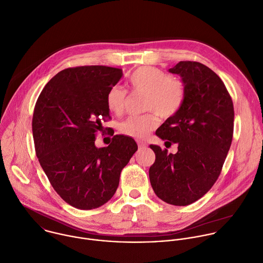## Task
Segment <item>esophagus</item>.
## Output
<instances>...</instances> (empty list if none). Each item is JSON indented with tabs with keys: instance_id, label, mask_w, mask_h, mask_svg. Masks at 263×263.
<instances>
[{
	"instance_id": "1",
	"label": "esophagus",
	"mask_w": 263,
	"mask_h": 263,
	"mask_svg": "<svg viewBox=\"0 0 263 263\" xmlns=\"http://www.w3.org/2000/svg\"><path fill=\"white\" fill-rule=\"evenodd\" d=\"M138 146H139V149H140V150L147 148V144L144 143V142H142V141H138Z\"/></svg>"
}]
</instances>
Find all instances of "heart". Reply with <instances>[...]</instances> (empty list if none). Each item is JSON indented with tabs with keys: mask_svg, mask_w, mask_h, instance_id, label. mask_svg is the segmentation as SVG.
<instances>
[{
	"mask_svg": "<svg viewBox=\"0 0 263 263\" xmlns=\"http://www.w3.org/2000/svg\"><path fill=\"white\" fill-rule=\"evenodd\" d=\"M129 86L134 92L146 93L144 109L149 112L129 116L119 124L120 133L127 137L146 138L158 125V115L165 119L175 116L185 101L184 83L156 67H142L135 71L129 78ZM126 102L127 91L123 87L114 85L108 90L106 105L112 114L121 115Z\"/></svg>",
	"mask_w": 263,
	"mask_h": 263,
	"instance_id": "heart-1",
	"label": "heart"
}]
</instances>
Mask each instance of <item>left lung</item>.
<instances>
[{
	"instance_id": "8db88e82",
	"label": "left lung",
	"mask_w": 263,
	"mask_h": 263,
	"mask_svg": "<svg viewBox=\"0 0 263 263\" xmlns=\"http://www.w3.org/2000/svg\"><path fill=\"white\" fill-rule=\"evenodd\" d=\"M181 76L185 101L181 110L156 130L165 143H178L176 154L150 145L155 162L149 178L155 194L174 205H187L215 184L233 136V104L220 77L206 66L184 61L168 70Z\"/></svg>"
}]
</instances>
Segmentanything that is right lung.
I'll return each mask as SVG.
<instances>
[{
  "mask_svg": "<svg viewBox=\"0 0 263 263\" xmlns=\"http://www.w3.org/2000/svg\"><path fill=\"white\" fill-rule=\"evenodd\" d=\"M122 70L106 66L68 68L43 88L33 114L36 154L50 184L70 205L97 209L112 198L122 168L138 145L116 135L108 147L97 148V133L109 120L108 90Z\"/></svg>",
  "mask_w": 263,
  "mask_h": 263,
  "instance_id": "add662e5",
  "label": "right lung"
}]
</instances>
